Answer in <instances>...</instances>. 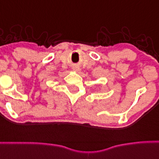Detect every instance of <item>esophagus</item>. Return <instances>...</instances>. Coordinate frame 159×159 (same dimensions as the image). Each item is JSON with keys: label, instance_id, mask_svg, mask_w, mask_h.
<instances>
[{"label": "esophagus", "instance_id": "34e87169", "mask_svg": "<svg viewBox=\"0 0 159 159\" xmlns=\"http://www.w3.org/2000/svg\"><path fill=\"white\" fill-rule=\"evenodd\" d=\"M72 70H73L74 72H79L80 71H81V68H80V67H78V66H73V67H72Z\"/></svg>", "mask_w": 159, "mask_h": 159}]
</instances>
